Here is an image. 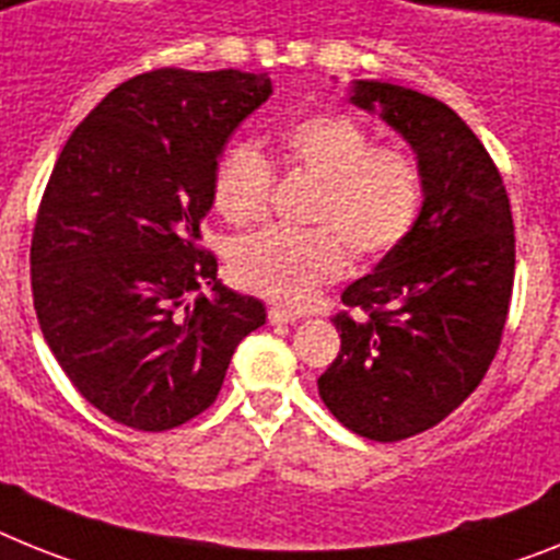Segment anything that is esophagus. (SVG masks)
I'll return each mask as SVG.
<instances>
[{
  "mask_svg": "<svg viewBox=\"0 0 560 560\" xmlns=\"http://www.w3.org/2000/svg\"><path fill=\"white\" fill-rule=\"evenodd\" d=\"M267 318H270V324H293L295 313L293 310H284V307H270L267 310Z\"/></svg>",
  "mask_w": 560,
  "mask_h": 560,
  "instance_id": "obj_1",
  "label": "esophagus"
}]
</instances>
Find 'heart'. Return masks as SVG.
<instances>
[{
  "label": "heart",
  "mask_w": 560,
  "mask_h": 560,
  "mask_svg": "<svg viewBox=\"0 0 560 560\" xmlns=\"http://www.w3.org/2000/svg\"><path fill=\"white\" fill-rule=\"evenodd\" d=\"M276 153L290 171L316 178L307 205L316 228H272L242 238L230 253V276L247 293L302 307L347 270V246L359 258H378L416 228L424 205L421 164L407 150L375 144L361 121L341 113L304 116L279 130ZM270 192V162L250 144L219 162L213 201L228 222H258Z\"/></svg>",
  "instance_id": "obj_1"
}]
</instances>
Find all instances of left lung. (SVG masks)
<instances>
[{"label": "left lung", "mask_w": 560, "mask_h": 560, "mask_svg": "<svg viewBox=\"0 0 560 560\" xmlns=\"http://www.w3.org/2000/svg\"><path fill=\"white\" fill-rule=\"evenodd\" d=\"M350 102L378 110L424 171L416 228L341 302V350L318 378L327 410L355 435L401 441L430 430L495 359L515 279L506 187L453 107L401 84L359 79Z\"/></svg>", "instance_id": "1"}]
</instances>
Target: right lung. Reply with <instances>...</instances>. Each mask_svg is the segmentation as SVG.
Wrapping results in <instances>:
<instances>
[{
	"label": "right lung",
	"instance_id": "add662e5",
	"mask_svg": "<svg viewBox=\"0 0 560 560\" xmlns=\"http://www.w3.org/2000/svg\"><path fill=\"white\" fill-rule=\"evenodd\" d=\"M272 93L267 73L159 68L107 93L65 142L31 242L33 307L73 387L142 432L215 401L265 304L199 247L224 142ZM214 284V295L200 288Z\"/></svg>",
	"mask_w": 560,
	"mask_h": 560
}]
</instances>
